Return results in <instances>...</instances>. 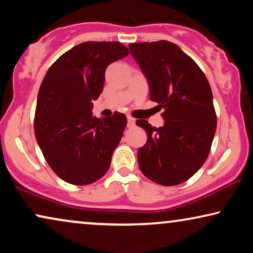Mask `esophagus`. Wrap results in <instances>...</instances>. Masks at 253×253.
<instances>
[{"label":"esophagus","instance_id":"34e87169","mask_svg":"<svg viewBox=\"0 0 253 253\" xmlns=\"http://www.w3.org/2000/svg\"><path fill=\"white\" fill-rule=\"evenodd\" d=\"M133 126H134V119H133V117H131V116H127V126L131 127Z\"/></svg>","mask_w":253,"mask_h":253}]
</instances>
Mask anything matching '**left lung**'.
Returning <instances> with one entry per match:
<instances>
[{"mask_svg":"<svg viewBox=\"0 0 253 253\" xmlns=\"http://www.w3.org/2000/svg\"><path fill=\"white\" fill-rule=\"evenodd\" d=\"M150 85L152 101L164 108L165 124H136L147 132L138 150L143 174L158 184L171 186L199 170L209 157L216 130L210 83L202 69L177 44L166 40L129 44Z\"/></svg>","mask_w":253,"mask_h":253,"instance_id":"left-lung-1","label":"left lung"}]
</instances>
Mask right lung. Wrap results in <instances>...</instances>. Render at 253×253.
Instances as JSON below:
<instances>
[{
    "mask_svg": "<svg viewBox=\"0 0 253 253\" xmlns=\"http://www.w3.org/2000/svg\"><path fill=\"white\" fill-rule=\"evenodd\" d=\"M129 55L115 41L79 43L48 69L38 94L34 133L48 165L74 185L94 183L108 171L113 152L126 126L124 114L93 116V100L105 84V71Z\"/></svg>",
    "mask_w": 253,
    "mask_h": 253,
    "instance_id": "obj_1",
    "label": "right lung"
}]
</instances>
